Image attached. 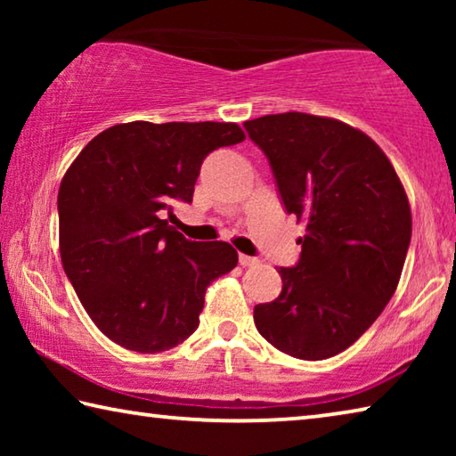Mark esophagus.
<instances>
[{
	"label": "esophagus",
	"mask_w": 456,
	"mask_h": 456,
	"mask_svg": "<svg viewBox=\"0 0 456 456\" xmlns=\"http://www.w3.org/2000/svg\"><path fill=\"white\" fill-rule=\"evenodd\" d=\"M259 264V259L257 257H251V256H239V265H243V267H253V265H257Z\"/></svg>",
	"instance_id": "1"
}]
</instances>
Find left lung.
<instances>
[{"instance_id":"left-lung-1","label":"left lung","mask_w":456,"mask_h":456,"mask_svg":"<svg viewBox=\"0 0 456 456\" xmlns=\"http://www.w3.org/2000/svg\"><path fill=\"white\" fill-rule=\"evenodd\" d=\"M243 126L272 165L285 211L305 223L302 256L277 269L281 293L256 305V328L293 358H331L395 296L412 235L406 191L380 146L346 122L283 112Z\"/></svg>"}]
</instances>
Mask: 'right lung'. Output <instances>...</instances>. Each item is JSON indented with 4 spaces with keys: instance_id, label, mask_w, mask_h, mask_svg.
<instances>
[{
    "instance_id": "1",
    "label": "right lung",
    "mask_w": 456,
    "mask_h": 456,
    "mask_svg": "<svg viewBox=\"0 0 456 456\" xmlns=\"http://www.w3.org/2000/svg\"><path fill=\"white\" fill-rule=\"evenodd\" d=\"M245 141L235 122L136 120L106 128L58 191L60 256L84 310L126 350L157 354L199 328L205 291L237 265L225 241H189L168 225L191 203L205 157Z\"/></svg>"
}]
</instances>
